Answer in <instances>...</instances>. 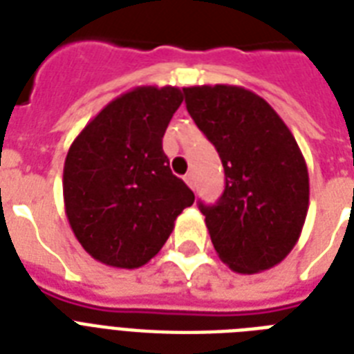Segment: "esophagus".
Segmentation results:
<instances>
[{"mask_svg": "<svg viewBox=\"0 0 354 354\" xmlns=\"http://www.w3.org/2000/svg\"><path fill=\"white\" fill-rule=\"evenodd\" d=\"M183 180H185V183H187L189 187H191L194 191V187H196V182H194V174H193V172H189V174H185V178H183Z\"/></svg>", "mask_w": 354, "mask_h": 354, "instance_id": "34e87169", "label": "esophagus"}]
</instances>
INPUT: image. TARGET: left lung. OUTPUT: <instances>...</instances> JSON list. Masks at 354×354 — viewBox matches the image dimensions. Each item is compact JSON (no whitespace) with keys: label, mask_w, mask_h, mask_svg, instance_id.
<instances>
[{"label":"left lung","mask_w":354,"mask_h":354,"mask_svg":"<svg viewBox=\"0 0 354 354\" xmlns=\"http://www.w3.org/2000/svg\"><path fill=\"white\" fill-rule=\"evenodd\" d=\"M183 93L226 174L221 200L200 202L218 257L236 274L274 268L299 241L308 211V171L296 139L274 108L246 88L204 84Z\"/></svg>","instance_id":"obj_1"}]
</instances>
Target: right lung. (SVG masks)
I'll return each mask as SVG.
<instances>
[{
  "mask_svg": "<svg viewBox=\"0 0 354 354\" xmlns=\"http://www.w3.org/2000/svg\"><path fill=\"white\" fill-rule=\"evenodd\" d=\"M176 86H138L108 102L75 138L64 163V205L77 241L113 268L154 257L193 205L161 139L182 104Z\"/></svg>",
  "mask_w": 354,
  "mask_h": 354,
  "instance_id": "add662e5",
  "label": "right lung"
}]
</instances>
